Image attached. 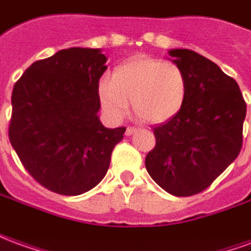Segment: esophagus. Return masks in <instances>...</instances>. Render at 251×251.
<instances>
[{"mask_svg":"<svg viewBox=\"0 0 251 251\" xmlns=\"http://www.w3.org/2000/svg\"><path fill=\"white\" fill-rule=\"evenodd\" d=\"M137 131V127H134V126H130V127H126V131L125 134L126 136H131L133 133H136Z\"/></svg>","mask_w":251,"mask_h":251,"instance_id":"34e87169","label":"esophagus"}]
</instances>
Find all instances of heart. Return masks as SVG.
I'll use <instances>...</instances> for the list:
<instances>
[{
	"label": "heart",
	"mask_w": 251,
	"mask_h": 251,
	"mask_svg": "<svg viewBox=\"0 0 251 251\" xmlns=\"http://www.w3.org/2000/svg\"><path fill=\"white\" fill-rule=\"evenodd\" d=\"M187 98V79L183 70L160 57L136 56L115 67L110 80L99 86L103 110L122 120L131 106L148 124H160L179 113Z\"/></svg>",
	"instance_id": "obj_1"
}]
</instances>
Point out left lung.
I'll return each mask as SVG.
<instances>
[{"label":"left lung","instance_id":"obj_1","mask_svg":"<svg viewBox=\"0 0 251 251\" xmlns=\"http://www.w3.org/2000/svg\"><path fill=\"white\" fill-rule=\"evenodd\" d=\"M168 53L184 72L187 98L153 129L156 147L145 167L168 194L191 196L208 188L241 152L246 103L238 83L207 57L179 48Z\"/></svg>","mask_w":251,"mask_h":251}]
</instances>
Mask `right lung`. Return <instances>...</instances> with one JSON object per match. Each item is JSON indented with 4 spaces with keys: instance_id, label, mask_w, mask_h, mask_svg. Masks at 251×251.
<instances>
[{
    "instance_id": "right-lung-1",
    "label": "right lung",
    "mask_w": 251,
    "mask_h": 251,
    "mask_svg": "<svg viewBox=\"0 0 251 251\" xmlns=\"http://www.w3.org/2000/svg\"><path fill=\"white\" fill-rule=\"evenodd\" d=\"M99 48L74 47L37 60L12 93L9 140L29 175L52 192L75 196L100 183L126 127L99 121Z\"/></svg>"
}]
</instances>
